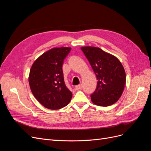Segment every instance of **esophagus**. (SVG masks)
Masks as SVG:
<instances>
[{
    "mask_svg": "<svg viewBox=\"0 0 151 151\" xmlns=\"http://www.w3.org/2000/svg\"><path fill=\"white\" fill-rule=\"evenodd\" d=\"M83 84H79V85H77V86H76V89H77V90H80V89H82V88H83Z\"/></svg>",
    "mask_w": 151,
    "mask_h": 151,
    "instance_id": "1",
    "label": "esophagus"
}]
</instances>
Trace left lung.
<instances>
[{
  "instance_id": "1",
  "label": "left lung",
  "mask_w": 151,
  "mask_h": 151,
  "mask_svg": "<svg viewBox=\"0 0 151 151\" xmlns=\"http://www.w3.org/2000/svg\"><path fill=\"white\" fill-rule=\"evenodd\" d=\"M86 58L98 80L97 88L91 95L92 102L99 106H108L120 99L126 83L124 67L118 58L95 47H83Z\"/></svg>"
}]
</instances>
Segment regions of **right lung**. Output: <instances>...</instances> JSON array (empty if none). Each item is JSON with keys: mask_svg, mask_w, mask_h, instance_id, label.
Returning <instances> with one entry per match:
<instances>
[{"mask_svg": "<svg viewBox=\"0 0 151 151\" xmlns=\"http://www.w3.org/2000/svg\"><path fill=\"white\" fill-rule=\"evenodd\" d=\"M70 47H56L43 53L29 71V84L38 102L50 109H60L70 103L72 94L66 87L62 70L63 60Z\"/></svg>", "mask_w": 151, "mask_h": 151, "instance_id": "right-lung-1", "label": "right lung"}]
</instances>
